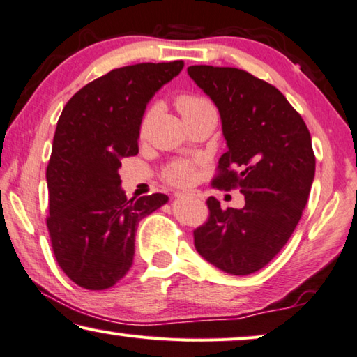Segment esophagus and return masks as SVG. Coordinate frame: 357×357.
Listing matches in <instances>:
<instances>
[{"label": "esophagus", "mask_w": 357, "mask_h": 357, "mask_svg": "<svg viewBox=\"0 0 357 357\" xmlns=\"http://www.w3.org/2000/svg\"><path fill=\"white\" fill-rule=\"evenodd\" d=\"M174 196L175 197H186V196H192V195H190V192H186V191H175Z\"/></svg>", "instance_id": "esophagus-1"}]
</instances>
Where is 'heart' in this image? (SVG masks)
<instances>
[{"label": "heart", "instance_id": "obj_1", "mask_svg": "<svg viewBox=\"0 0 357 357\" xmlns=\"http://www.w3.org/2000/svg\"><path fill=\"white\" fill-rule=\"evenodd\" d=\"M175 106H177L178 112L182 114V116L185 119V116L195 114V112H197V110L208 107L210 104L204 98L192 96V95H183V96L177 98ZM150 116H151V110H149V112L144 115L142 125H140V132L145 131V128H147L149 121H150ZM192 177H195V166H192V162L186 161V160L171 162V165H169L165 171V178L172 185H186L191 182Z\"/></svg>", "mask_w": 357, "mask_h": 357}]
</instances>
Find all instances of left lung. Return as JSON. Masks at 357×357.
I'll return each instance as SVG.
<instances>
[{
    "mask_svg": "<svg viewBox=\"0 0 357 357\" xmlns=\"http://www.w3.org/2000/svg\"><path fill=\"white\" fill-rule=\"evenodd\" d=\"M188 74L218 107L227 144L212 183L245 196L243 208L208 197L195 247L220 271L250 275L275 258L302 217L314 178L310 131L282 91L243 69L199 64Z\"/></svg>",
    "mask_w": 357,
    "mask_h": 357,
    "instance_id": "1",
    "label": "left lung"
}]
</instances>
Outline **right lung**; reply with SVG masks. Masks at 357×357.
<instances>
[{
    "label": "right lung",
    "instance_id": "add662e5",
    "mask_svg": "<svg viewBox=\"0 0 357 357\" xmlns=\"http://www.w3.org/2000/svg\"><path fill=\"white\" fill-rule=\"evenodd\" d=\"M183 69V61L112 69L69 99L58 119L47 166V229L61 271L75 284L101 291L126 275L137 225L169 197L128 199L121 158L139 153L147 104Z\"/></svg>",
    "mask_w": 357,
    "mask_h": 357
}]
</instances>
